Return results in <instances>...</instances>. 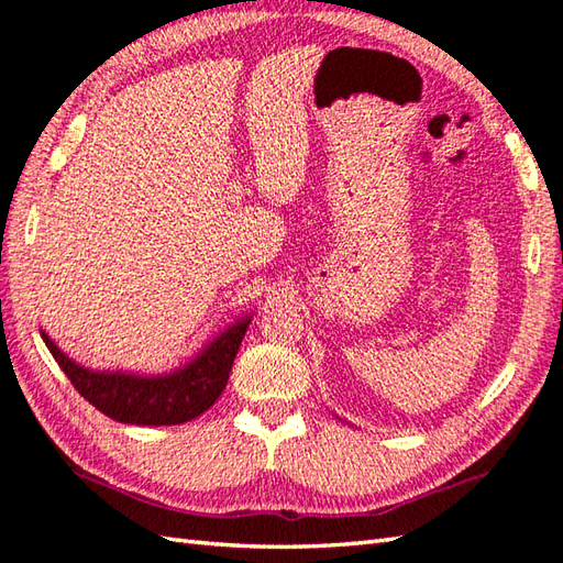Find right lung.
I'll use <instances>...</instances> for the list:
<instances>
[{"instance_id": "obj_1", "label": "right lung", "mask_w": 563, "mask_h": 563, "mask_svg": "<svg viewBox=\"0 0 563 563\" xmlns=\"http://www.w3.org/2000/svg\"><path fill=\"white\" fill-rule=\"evenodd\" d=\"M250 321L252 316H242L185 366L158 376L85 368L56 347L45 330L40 335L76 390L109 419L133 426H178L197 419L221 397Z\"/></svg>"}]
</instances>
